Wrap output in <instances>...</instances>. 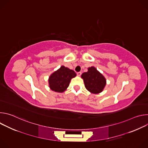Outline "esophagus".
<instances>
[{"instance_id": "34e87169", "label": "esophagus", "mask_w": 148, "mask_h": 148, "mask_svg": "<svg viewBox=\"0 0 148 148\" xmlns=\"http://www.w3.org/2000/svg\"><path fill=\"white\" fill-rule=\"evenodd\" d=\"M77 74L78 76H80V75H81V72H78V73H77Z\"/></svg>"}]
</instances>
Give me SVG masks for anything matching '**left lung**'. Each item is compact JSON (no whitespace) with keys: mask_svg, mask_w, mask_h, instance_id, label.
<instances>
[{"mask_svg":"<svg viewBox=\"0 0 148 148\" xmlns=\"http://www.w3.org/2000/svg\"><path fill=\"white\" fill-rule=\"evenodd\" d=\"M86 89L92 94H99L103 90L107 84L105 77L95 67L88 68V71L81 75Z\"/></svg>","mask_w":148,"mask_h":148,"instance_id":"obj_1","label":"left lung"}]
</instances>
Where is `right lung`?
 I'll use <instances>...</instances> for the list:
<instances>
[{
    "instance_id": "1",
    "label": "right lung",
    "mask_w": 148,
    "mask_h": 148,
    "mask_svg": "<svg viewBox=\"0 0 148 148\" xmlns=\"http://www.w3.org/2000/svg\"><path fill=\"white\" fill-rule=\"evenodd\" d=\"M76 75L73 70L62 66L50 75L48 79L49 86L54 92H63L69 87L71 79Z\"/></svg>"
}]
</instances>
